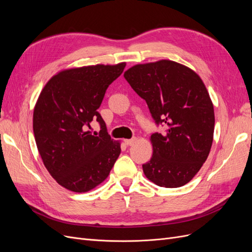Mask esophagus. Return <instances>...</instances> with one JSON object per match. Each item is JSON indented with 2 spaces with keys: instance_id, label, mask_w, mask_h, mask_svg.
<instances>
[{
  "instance_id": "1",
  "label": "esophagus",
  "mask_w": 252,
  "mask_h": 252,
  "mask_svg": "<svg viewBox=\"0 0 252 252\" xmlns=\"http://www.w3.org/2000/svg\"><path fill=\"white\" fill-rule=\"evenodd\" d=\"M134 142H135V138L129 139V140H125V141H124V143H125L126 145H128V146H131V145L134 144Z\"/></svg>"
}]
</instances>
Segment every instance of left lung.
I'll return each instance as SVG.
<instances>
[{
  "mask_svg": "<svg viewBox=\"0 0 252 252\" xmlns=\"http://www.w3.org/2000/svg\"><path fill=\"white\" fill-rule=\"evenodd\" d=\"M124 78L146 101L156 124L167 127L150 136L154 155L143 165L145 175L161 187L184 186L207 159L213 141L215 111L203 81L169 60L134 65Z\"/></svg>",
  "mask_w": 252,
  "mask_h": 252,
  "instance_id": "left-lung-1",
  "label": "left lung"
}]
</instances>
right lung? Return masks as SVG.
<instances>
[{"label":"right lung","instance_id":"add662e5","mask_svg":"<svg viewBox=\"0 0 252 252\" xmlns=\"http://www.w3.org/2000/svg\"><path fill=\"white\" fill-rule=\"evenodd\" d=\"M126 63L93 65L57 73L41 91L33 110L37 150L51 177L73 192H87L106 180L121 154L101 114L106 90ZM94 119L98 135L88 130Z\"/></svg>","mask_w":252,"mask_h":252}]
</instances>
